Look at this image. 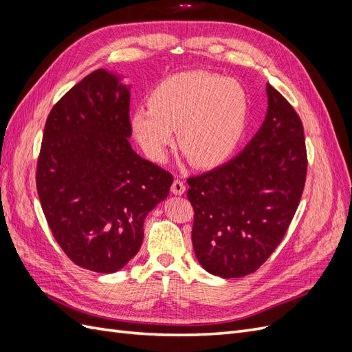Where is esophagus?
Masks as SVG:
<instances>
[{
  "instance_id": "34e87169",
  "label": "esophagus",
  "mask_w": 352,
  "mask_h": 352,
  "mask_svg": "<svg viewBox=\"0 0 352 352\" xmlns=\"http://www.w3.org/2000/svg\"><path fill=\"white\" fill-rule=\"evenodd\" d=\"M186 190V185L182 179H175L173 184H172V192L175 195H182Z\"/></svg>"
}]
</instances>
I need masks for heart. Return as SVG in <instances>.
Segmentation results:
<instances>
[{"label":"heart","mask_w":352,"mask_h":352,"mask_svg":"<svg viewBox=\"0 0 352 352\" xmlns=\"http://www.w3.org/2000/svg\"><path fill=\"white\" fill-rule=\"evenodd\" d=\"M248 119V97L238 80L207 70L164 79L150 107L132 114V129L144 153L163 162L175 144L197 167H214L235 151Z\"/></svg>","instance_id":"heart-1"}]
</instances>
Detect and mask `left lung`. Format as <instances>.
Masks as SVG:
<instances>
[{
    "label": "left lung",
    "instance_id": "8db88e82",
    "mask_svg": "<svg viewBox=\"0 0 352 352\" xmlns=\"http://www.w3.org/2000/svg\"><path fill=\"white\" fill-rule=\"evenodd\" d=\"M269 109L250 144L211 172L188 177L198 261L220 278H243L279 247L300 206L307 148L300 116L267 85Z\"/></svg>",
    "mask_w": 352,
    "mask_h": 352
}]
</instances>
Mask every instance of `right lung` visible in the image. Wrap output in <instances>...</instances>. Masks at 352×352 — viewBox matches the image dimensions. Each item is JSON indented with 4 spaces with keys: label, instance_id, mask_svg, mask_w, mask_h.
Masks as SVG:
<instances>
[{
    "label": "right lung",
    "instance_id": "1",
    "mask_svg": "<svg viewBox=\"0 0 352 352\" xmlns=\"http://www.w3.org/2000/svg\"><path fill=\"white\" fill-rule=\"evenodd\" d=\"M131 92L98 69L51 109L36 190L52 236L82 269L114 273L144 239V221L173 176L131 146Z\"/></svg>",
    "mask_w": 352,
    "mask_h": 352
}]
</instances>
